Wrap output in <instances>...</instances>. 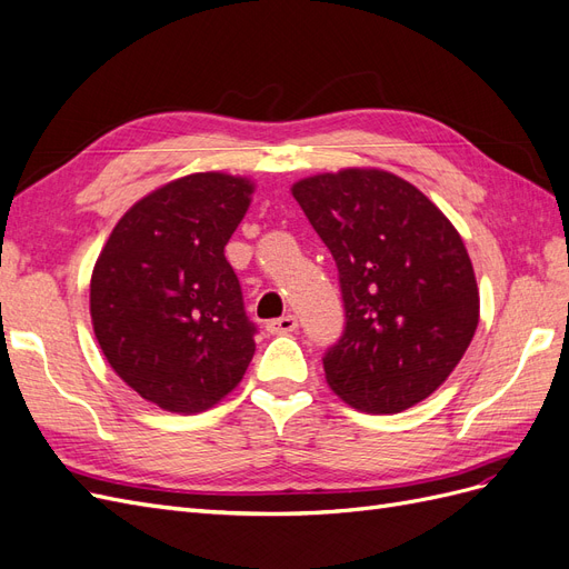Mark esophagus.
<instances>
[{"label": "esophagus", "instance_id": "1", "mask_svg": "<svg viewBox=\"0 0 569 569\" xmlns=\"http://www.w3.org/2000/svg\"><path fill=\"white\" fill-rule=\"evenodd\" d=\"M297 327H299V320L295 316H282V318H274V320L266 322V330L270 335H289V332H295Z\"/></svg>", "mask_w": 569, "mask_h": 569}]
</instances>
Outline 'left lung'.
I'll use <instances>...</instances> for the list:
<instances>
[{"instance_id":"obj_1","label":"left lung","mask_w":569,"mask_h":569,"mask_svg":"<svg viewBox=\"0 0 569 569\" xmlns=\"http://www.w3.org/2000/svg\"><path fill=\"white\" fill-rule=\"evenodd\" d=\"M330 249L347 325L322 366L366 412H401L435 393L468 351L479 289L458 230L418 187L347 168L291 187Z\"/></svg>"}]
</instances>
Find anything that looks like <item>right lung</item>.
Listing matches in <instances>:
<instances>
[{"label": "right lung", "instance_id": "add662e5", "mask_svg": "<svg viewBox=\"0 0 569 569\" xmlns=\"http://www.w3.org/2000/svg\"><path fill=\"white\" fill-rule=\"evenodd\" d=\"M253 182L194 173L137 201L116 222L90 282L94 337L109 366L142 399L201 412L242 382L256 325L226 244Z\"/></svg>", "mask_w": 569, "mask_h": 569}]
</instances>
